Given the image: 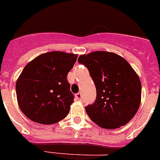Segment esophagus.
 Here are the masks:
<instances>
[{
    "label": "esophagus",
    "mask_w": 160,
    "mask_h": 160,
    "mask_svg": "<svg viewBox=\"0 0 160 160\" xmlns=\"http://www.w3.org/2000/svg\"><path fill=\"white\" fill-rule=\"evenodd\" d=\"M75 97L78 100H82V94L80 92L78 93V94H76Z\"/></svg>",
    "instance_id": "1"
}]
</instances>
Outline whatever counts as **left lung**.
<instances>
[{
  "label": "left lung",
  "mask_w": 160,
  "mask_h": 160,
  "mask_svg": "<svg viewBox=\"0 0 160 160\" xmlns=\"http://www.w3.org/2000/svg\"><path fill=\"white\" fill-rule=\"evenodd\" d=\"M78 62L88 69L96 87V99L85 107L93 122L115 129L131 121L141 101V82L129 63L118 54L96 51L81 55Z\"/></svg>",
  "instance_id": "8db88e82"
}]
</instances>
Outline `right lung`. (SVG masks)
<instances>
[{
    "label": "right lung",
    "mask_w": 160,
    "mask_h": 160,
    "mask_svg": "<svg viewBox=\"0 0 160 160\" xmlns=\"http://www.w3.org/2000/svg\"><path fill=\"white\" fill-rule=\"evenodd\" d=\"M77 58L49 52L25 66L16 83L18 105L25 116L41 124L56 123L67 116L74 96L66 76Z\"/></svg>",
    "instance_id": "1"
}]
</instances>
